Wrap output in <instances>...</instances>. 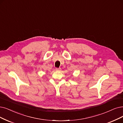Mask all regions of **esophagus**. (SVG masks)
<instances>
[{"instance_id":"1","label":"esophagus","mask_w":123,"mask_h":123,"mask_svg":"<svg viewBox=\"0 0 123 123\" xmlns=\"http://www.w3.org/2000/svg\"><path fill=\"white\" fill-rule=\"evenodd\" d=\"M55 70L57 71H60L61 70V68H55Z\"/></svg>"}]
</instances>
